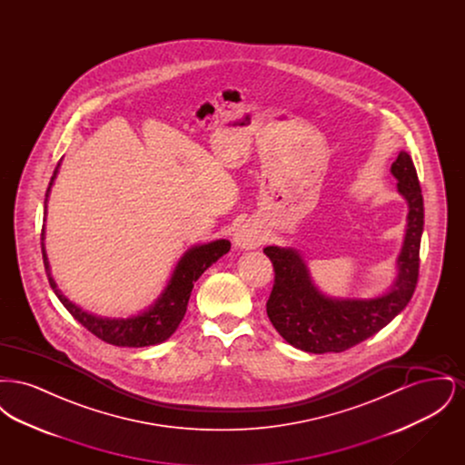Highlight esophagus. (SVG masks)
<instances>
[{"label": "esophagus", "instance_id": "esophagus-1", "mask_svg": "<svg viewBox=\"0 0 465 465\" xmlns=\"http://www.w3.org/2000/svg\"><path fill=\"white\" fill-rule=\"evenodd\" d=\"M263 241H265V237H263L262 230L256 224H251V223H245L241 228H237V232L233 233V243L243 251L256 249L263 243Z\"/></svg>", "mask_w": 465, "mask_h": 465}]
</instances>
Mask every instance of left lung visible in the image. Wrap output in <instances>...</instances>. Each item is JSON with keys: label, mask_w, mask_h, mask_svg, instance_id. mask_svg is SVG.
Returning <instances> with one entry per match:
<instances>
[{"label": "left lung", "mask_w": 465, "mask_h": 465, "mask_svg": "<svg viewBox=\"0 0 465 465\" xmlns=\"http://www.w3.org/2000/svg\"><path fill=\"white\" fill-rule=\"evenodd\" d=\"M398 192L408 203L404 241L396 260L392 286L375 298L328 296L315 286L309 265L294 247L263 249L275 270L266 302L273 328L294 349L326 354L343 352L385 328L411 300L419 281V252L423 232V197L411 156L401 152L391 167Z\"/></svg>", "instance_id": "1"}]
</instances>
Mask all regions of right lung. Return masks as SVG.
<instances>
[{"label": "right lung", "mask_w": 465, "mask_h": 465, "mask_svg": "<svg viewBox=\"0 0 465 465\" xmlns=\"http://www.w3.org/2000/svg\"><path fill=\"white\" fill-rule=\"evenodd\" d=\"M59 167H61V162L54 171V176L50 179V184L45 195V220H46V202H48L50 190L55 183V177L59 174ZM228 251H230V241L226 239L192 245L177 260L176 266L171 273V279L167 281V286L148 309L131 317H101L73 303L66 294L57 288L50 272L46 251H45V224L42 230V252H44L45 272H46L50 288L54 289L61 303L82 326H85L92 334H95L103 341L116 347L139 349V347L158 345L169 340L186 313L193 284L199 281L200 275L209 266L216 263Z\"/></svg>", "instance_id": "obj_1"}]
</instances>
